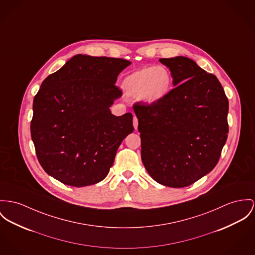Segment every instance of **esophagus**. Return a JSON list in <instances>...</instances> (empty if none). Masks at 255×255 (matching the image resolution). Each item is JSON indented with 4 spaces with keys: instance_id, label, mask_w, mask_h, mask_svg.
<instances>
[{
    "instance_id": "obj_1",
    "label": "esophagus",
    "mask_w": 255,
    "mask_h": 255,
    "mask_svg": "<svg viewBox=\"0 0 255 255\" xmlns=\"http://www.w3.org/2000/svg\"><path fill=\"white\" fill-rule=\"evenodd\" d=\"M137 118L136 117H134L133 118V125H134V128H135V130H137Z\"/></svg>"
}]
</instances>
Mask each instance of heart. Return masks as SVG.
<instances>
[{
	"label": "heart",
	"mask_w": 255,
	"mask_h": 255,
	"mask_svg": "<svg viewBox=\"0 0 255 255\" xmlns=\"http://www.w3.org/2000/svg\"><path fill=\"white\" fill-rule=\"evenodd\" d=\"M173 77L164 66L146 67L128 75L122 81L126 96L154 105L166 98L172 90Z\"/></svg>",
	"instance_id": "b5f03b06"
}]
</instances>
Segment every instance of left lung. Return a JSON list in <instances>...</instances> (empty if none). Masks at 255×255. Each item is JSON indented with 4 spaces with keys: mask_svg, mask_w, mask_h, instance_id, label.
I'll return each mask as SVG.
<instances>
[{
    "mask_svg": "<svg viewBox=\"0 0 255 255\" xmlns=\"http://www.w3.org/2000/svg\"><path fill=\"white\" fill-rule=\"evenodd\" d=\"M175 88L163 101L135 105L141 161L168 187H185L216 167L228 134V99L216 76L184 56L159 59Z\"/></svg>",
    "mask_w": 255,
    "mask_h": 255,
    "instance_id": "obj_1",
    "label": "left lung"
}]
</instances>
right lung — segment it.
I'll use <instances>...</instances> for the list:
<instances>
[{
	"label": "right lung",
	"mask_w": 255,
	"mask_h": 255,
	"mask_svg": "<svg viewBox=\"0 0 255 255\" xmlns=\"http://www.w3.org/2000/svg\"><path fill=\"white\" fill-rule=\"evenodd\" d=\"M130 61L78 54L49 75L33 102L31 136L40 166L64 184L102 181L122 140L134 131L133 116L112 114L122 96L115 85Z\"/></svg>",
	"instance_id": "1"
}]
</instances>
